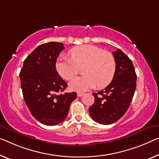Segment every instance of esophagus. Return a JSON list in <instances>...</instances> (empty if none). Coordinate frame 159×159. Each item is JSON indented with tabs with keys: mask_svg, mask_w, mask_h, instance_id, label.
<instances>
[{
	"mask_svg": "<svg viewBox=\"0 0 159 159\" xmlns=\"http://www.w3.org/2000/svg\"><path fill=\"white\" fill-rule=\"evenodd\" d=\"M84 95V93H82V92H77V97H82Z\"/></svg>",
	"mask_w": 159,
	"mask_h": 159,
	"instance_id": "esophagus-1",
	"label": "esophagus"
}]
</instances>
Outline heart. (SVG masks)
Listing matches in <instances>:
<instances>
[{"label":"heart","instance_id":"heart-1","mask_svg":"<svg viewBox=\"0 0 159 159\" xmlns=\"http://www.w3.org/2000/svg\"><path fill=\"white\" fill-rule=\"evenodd\" d=\"M72 59L67 57L58 58L56 70L61 77L71 80L79 72V67L84 66L83 75L72 80L70 88L72 91H86L96 87L102 89L113 80L116 72V61L111 52L97 46L83 45L70 50Z\"/></svg>","mask_w":159,"mask_h":159}]
</instances>
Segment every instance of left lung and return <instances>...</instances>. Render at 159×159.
I'll list each match as a JSON object with an SVG mask.
<instances>
[{
    "instance_id": "left-lung-1",
    "label": "left lung",
    "mask_w": 159,
    "mask_h": 159,
    "mask_svg": "<svg viewBox=\"0 0 159 159\" xmlns=\"http://www.w3.org/2000/svg\"><path fill=\"white\" fill-rule=\"evenodd\" d=\"M113 55L116 65L114 79L104 89L92 94L94 103L89 109L94 121L106 125L118 121L126 113L136 87L132 61L119 49Z\"/></svg>"
}]
</instances>
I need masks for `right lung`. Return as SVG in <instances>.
Instances as JSON below:
<instances>
[{"mask_svg": "<svg viewBox=\"0 0 159 159\" xmlns=\"http://www.w3.org/2000/svg\"><path fill=\"white\" fill-rule=\"evenodd\" d=\"M61 43L39 45L23 62L20 72L24 100L30 113L45 125L55 126L65 120L76 92L61 94L67 87L56 70V61L64 50Z\"/></svg>", "mask_w": 159, "mask_h": 159, "instance_id": "1", "label": "right lung"}]
</instances>
